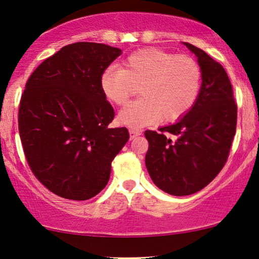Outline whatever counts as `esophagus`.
Wrapping results in <instances>:
<instances>
[{"label":"esophagus","mask_w":259,"mask_h":259,"mask_svg":"<svg viewBox=\"0 0 259 259\" xmlns=\"http://www.w3.org/2000/svg\"><path fill=\"white\" fill-rule=\"evenodd\" d=\"M129 133H130V138H135V137L140 136V135L142 134V131L138 129H130Z\"/></svg>","instance_id":"34e87169"}]
</instances>
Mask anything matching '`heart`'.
I'll return each instance as SVG.
<instances>
[{"instance_id": "heart-1", "label": "heart", "mask_w": 259, "mask_h": 259, "mask_svg": "<svg viewBox=\"0 0 259 259\" xmlns=\"http://www.w3.org/2000/svg\"><path fill=\"white\" fill-rule=\"evenodd\" d=\"M201 87L202 69L195 58L154 48L133 53L124 68L110 65L101 76L104 96L118 107L140 88L142 98L119 114V121L133 128L182 118L195 105Z\"/></svg>"}]
</instances>
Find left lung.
<instances>
[{"instance_id":"left-lung-1","label":"left lung","mask_w":259,"mask_h":259,"mask_svg":"<svg viewBox=\"0 0 259 259\" xmlns=\"http://www.w3.org/2000/svg\"><path fill=\"white\" fill-rule=\"evenodd\" d=\"M184 45L197 56L202 69L197 101L175 124L161 128L159 133H144L149 142L148 172L161 190L174 196L195 194L220 174L237 125V104L227 71L202 49Z\"/></svg>"}]
</instances>
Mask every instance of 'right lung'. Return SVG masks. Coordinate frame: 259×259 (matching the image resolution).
<instances>
[{
  "label": "right lung",
  "mask_w": 259,
  "mask_h": 259,
  "mask_svg": "<svg viewBox=\"0 0 259 259\" xmlns=\"http://www.w3.org/2000/svg\"><path fill=\"white\" fill-rule=\"evenodd\" d=\"M121 55L102 43L65 46L27 81L19 109L23 152L34 176L60 197L85 201L107 185L129 131L109 128L114 108L101 76Z\"/></svg>",
  "instance_id": "right-lung-1"
}]
</instances>
